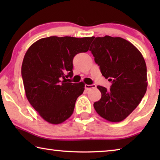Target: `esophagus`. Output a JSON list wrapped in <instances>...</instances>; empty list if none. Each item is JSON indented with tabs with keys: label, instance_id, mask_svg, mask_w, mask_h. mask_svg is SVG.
Listing matches in <instances>:
<instances>
[{
	"label": "esophagus",
	"instance_id": "esophagus-1",
	"mask_svg": "<svg viewBox=\"0 0 160 160\" xmlns=\"http://www.w3.org/2000/svg\"><path fill=\"white\" fill-rule=\"evenodd\" d=\"M85 89L87 90H90L91 89H94L96 88V85H85Z\"/></svg>",
	"mask_w": 160,
	"mask_h": 160
}]
</instances>
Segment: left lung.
<instances>
[{"label": "left lung", "mask_w": 160, "mask_h": 160, "mask_svg": "<svg viewBox=\"0 0 160 160\" xmlns=\"http://www.w3.org/2000/svg\"><path fill=\"white\" fill-rule=\"evenodd\" d=\"M90 51L103 76L112 82L109 90L97 86L102 97L94 103V109L103 118L120 122L138 106L147 90L144 58L133 44L121 37H96Z\"/></svg>", "instance_id": "8db88e82"}]
</instances>
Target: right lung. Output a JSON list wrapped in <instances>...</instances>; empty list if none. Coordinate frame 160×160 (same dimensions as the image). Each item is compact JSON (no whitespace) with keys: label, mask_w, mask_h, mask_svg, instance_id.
<instances>
[{"label":"right lung","mask_w":160,"mask_h":160,"mask_svg":"<svg viewBox=\"0 0 160 160\" xmlns=\"http://www.w3.org/2000/svg\"><path fill=\"white\" fill-rule=\"evenodd\" d=\"M94 37H49L32 44L24 57L22 77L27 99L41 117L60 124L72 114L85 84L72 83V60L89 50Z\"/></svg>","instance_id":"add662e5"}]
</instances>
